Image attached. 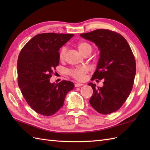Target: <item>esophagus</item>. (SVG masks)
Wrapping results in <instances>:
<instances>
[{
	"mask_svg": "<svg viewBox=\"0 0 150 150\" xmlns=\"http://www.w3.org/2000/svg\"><path fill=\"white\" fill-rule=\"evenodd\" d=\"M84 84H80V83H76L75 84V87L77 88V87H81L82 86H83Z\"/></svg>",
	"mask_w": 150,
	"mask_h": 150,
	"instance_id": "1",
	"label": "esophagus"
}]
</instances>
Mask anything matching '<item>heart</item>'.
Instances as JSON below:
<instances>
[{
    "label": "heart",
    "mask_w": 150,
    "mask_h": 150,
    "mask_svg": "<svg viewBox=\"0 0 150 150\" xmlns=\"http://www.w3.org/2000/svg\"><path fill=\"white\" fill-rule=\"evenodd\" d=\"M78 49L80 51V52L82 55H86V54H90L92 51V46L91 44L85 42V41H82L80 42L77 45ZM67 52V49L66 47H62L61 50L60 51L59 53V58L60 59L62 60L64 59L65 55ZM88 72V68L86 66H81L77 67V68L70 69L68 71V75L71 76L73 79H76L78 81H81L85 77V75Z\"/></svg>",
    "instance_id": "obj_1"
}]
</instances>
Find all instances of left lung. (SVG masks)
I'll return each mask as SVG.
<instances>
[{
	"label": "left lung",
	"instance_id": "8db88e82",
	"mask_svg": "<svg viewBox=\"0 0 150 150\" xmlns=\"http://www.w3.org/2000/svg\"><path fill=\"white\" fill-rule=\"evenodd\" d=\"M93 42L100 50V59L91 80L104 79L98 88L89 83L93 90L91 106L103 115L119 110L131 93L136 73L135 57L127 40L115 31L99 29L81 34Z\"/></svg>",
	"mask_w": 150,
	"mask_h": 150
}]
</instances>
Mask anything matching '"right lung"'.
Masks as SVG:
<instances>
[{
	"label": "right lung",
	"mask_w": 150,
	"mask_h": 150,
	"mask_svg": "<svg viewBox=\"0 0 150 150\" xmlns=\"http://www.w3.org/2000/svg\"><path fill=\"white\" fill-rule=\"evenodd\" d=\"M73 34L44 33L34 36L22 47L17 61L18 85L28 105L44 116L56 113L67 93L74 88L69 81L50 83L59 64V52Z\"/></svg>",
	"instance_id": "obj_1"
}]
</instances>
